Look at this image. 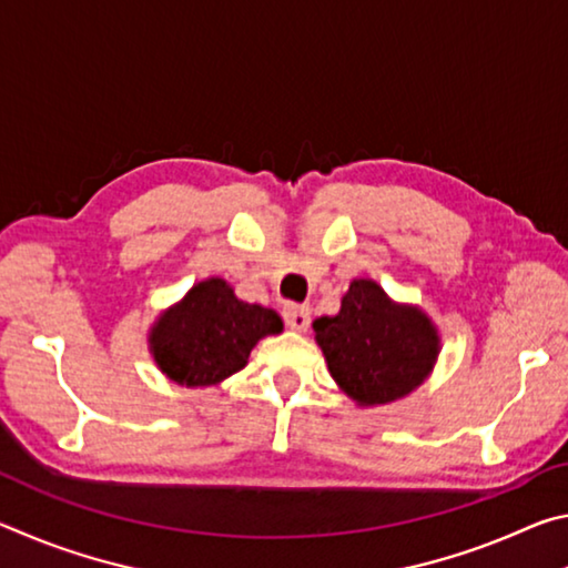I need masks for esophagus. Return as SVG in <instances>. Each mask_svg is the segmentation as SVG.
<instances>
[{
  "mask_svg": "<svg viewBox=\"0 0 568 568\" xmlns=\"http://www.w3.org/2000/svg\"><path fill=\"white\" fill-rule=\"evenodd\" d=\"M283 318L287 328L295 333H305L311 328V311L305 305H287L283 311Z\"/></svg>",
  "mask_w": 568,
  "mask_h": 568,
  "instance_id": "esophagus-1",
  "label": "esophagus"
}]
</instances>
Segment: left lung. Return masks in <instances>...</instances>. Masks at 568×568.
I'll list each match as a JSON object with an SVG mask.
<instances>
[{
  "instance_id": "1",
  "label": "left lung",
  "mask_w": 568,
  "mask_h": 568,
  "mask_svg": "<svg viewBox=\"0 0 568 568\" xmlns=\"http://www.w3.org/2000/svg\"><path fill=\"white\" fill-rule=\"evenodd\" d=\"M335 383L358 403L381 406L416 390L440 351L436 325L418 307L398 305L373 281H353L338 315L313 323Z\"/></svg>"
}]
</instances>
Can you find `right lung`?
Wrapping results in <instances>:
<instances>
[{
    "label": "right lung",
    "mask_w": 568,
    "mask_h": 568,
    "mask_svg": "<svg viewBox=\"0 0 568 568\" xmlns=\"http://www.w3.org/2000/svg\"><path fill=\"white\" fill-rule=\"evenodd\" d=\"M281 331V315L271 307L237 301L223 277H207L160 315L148 343L170 381L197 388L245 368L255 343Z\"/></svg>",
    "instance_id": "1"
}]
</instances>
